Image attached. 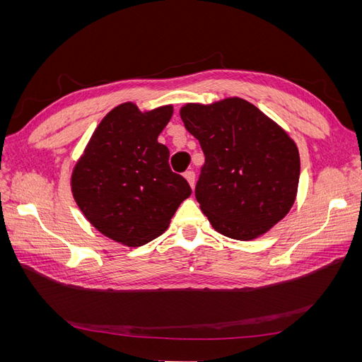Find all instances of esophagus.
<instances>
[{
	"label": "esophagus",
	"mask_w": 362,
	"mask_h": 362,
	"mask_svg": "<svg viewBox=\"0 0 362 362\" xmlns=\"http://www.w3.org/2000/svg\"><path fill=\"white\" fill-rule=\"evenodd\" d=\"M184 177H185V180L189 181V184H190V187H194V170H185V173H184Z\"/></svg>",
	"instance_id": "obj_1"
}]
</instances>
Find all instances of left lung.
<instances>
[{
    "label": "left lung",
    "mask_w": 362,
    "mask_h": 362,
    "mask_svg": "<svg viewBox=\"0 0 362 362\" xmlns=\"http://www.w3.org/2000/svg\"><path fill=\"white\" fill-rule=\"evenodd\" d=\"M180 115L204 151L194 194L213 228L235 240L267 233L298 193L300 158L294 141L242 98L185 104Z\"/></svg>",
    "instance_id": "left-lung-1"
}]
</instances>
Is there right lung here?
I'll return each mask as SVG.
<instances>
[{
    "mask_svg": "<svg viewBox=\"0 0 362 362\" xmlns=\"http://www.w3.org/2000/svg\"><path fill=\"white\" fill-rule=\"evenodd\" d=\"M173 107L140 112L115 107L98 125L76 161L71 185L76 205L98 231L127 246H141L166 231L189 182L169 166L158 136Z\"/></svg>",
    "mask_w": 362,
    "mask_h": 362,
    "instance_id": "right-lung-1",
    "label": "right lung"
}]
</instances>
